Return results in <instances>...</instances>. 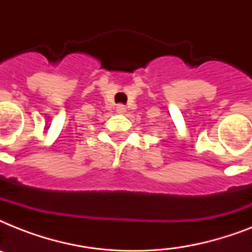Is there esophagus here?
I'll return each mask as SVG.
<instances>
[{
	"label": "esophagus",
	"mask_w": 252,
	"mask_h": 252,
	"mask_svg": "<svg viewBox=\"0 0 252 252\" xmlns=\"http://www.w3.org/2000/svg\"><path fill=\"white\" fill-rule=\"evenodd\" d=\"M126 111V106H123V104H119V106L116 107V112H118V114H124Z\"/></svg>",
	"instance_id": "34e87169"
}]
</instances>
